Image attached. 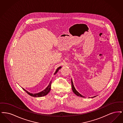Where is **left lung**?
Listing matches in <instances>:
<instances>
[{
  "label": "left lung",
  "instance_id": "left-lung-1",
  "mask_svg": "<svg viewBox=\"0 0 123 123\" xmlns=\"http://www.w3.org/2000/svg\"><path fill=\"white\" fill-rule=\"evenodd\" d=\"M71 86H72V91H73V92H74V93L75 94H76L77 96H80V97H83V98H84L85 97L84 96H83V95H82V94H80L79 92H78L77 91H76V89H75V88L74 87V85H73V82H72V80L71 79ZM95 96H94V97H93V98H94V97Z\"/></svg>",
  "mask_w": 123,
  "mask_h": 123
}]
</instances>
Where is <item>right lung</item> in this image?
Listing matches in <instances>:
<instances>
[{
    "instance_id": "add662e5",
    "label": "right lung",
    "mask_w": 123,
    "mask_h": 123,
    "mask_svg": "<svg viewBox=\"0 0 123 123\" xmlns=\"http://www.w3.org/2000/svg\"><path fill=\"white\" fill-rule=\"evenodd\" d=\"M61 66H60L59 67V68H58L57 69V70H56L55 72L54 73V75H55L57 72L58 71H59V70L61 68ZM51 83H52V80L50 81L49 85H48V86L47 87V88H46L44 90H43V91H42L41 92H40L39 93H36V94H33V93H30L28 91H27L26 89H24V88H23V89H24V90L28 94H29V95L31 96H33V97H42V96H44L45 95H47V94H48V93L51 90Z\"/></svg>"
}]
</instances>
